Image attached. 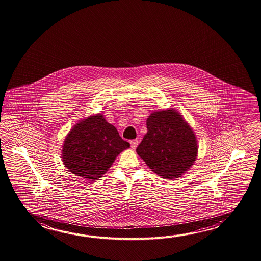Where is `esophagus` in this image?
<instances>
[{
  "mask_svg": "<svg viewBox=\"0 0 261 261\" xmlns=\"http://www.w3.org/2000/svg\"><path fill=\"white\" fill-rule=\"evenodd\" d=\"M129 143H130V145H132V148L135 149L137 147V145H138V140H132Z\"/></svg>",
  "mask_w": 261,
  "mask_h": 261,
  "instance_id": "34e87169",
  "label": "esophagus"
}]
</instances>
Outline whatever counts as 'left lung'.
<instances>
[{
  "label": "left lung",
  "mask_w": 261,
  "mask_h": 261,
  "mask_svg": "<svg viewBox=\"0 0 261 261\" xmlns=\"http://www.w3.org/2000/svg\"><path fill=\"white\" fill-rule=\"evenodd\" d=\"M146 128L136 152L156 175L174 180L194 165L198 140L193 128L175 108L152 112L146 119Z\"/></svg>",
  "instance_id": "1"
}]
</instances>
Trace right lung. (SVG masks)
Returning a JSON list of instances; mask_svg holds the SVG:
<instances>
[{
    "label": "right lung",
    "mask_w": 261,
    "mask_h": 261,
    "mask_svg": "<svg viewBox=\"0 0 261 261\" xmlns=\"http://www.w3.org/2000/svg\"><path fill=\"white\" fill-rule=\"evenodd\" d=\"M102 114L80 119L64 139L61 161L75 176L94 181L107 172L117 155L129 148Z\"/></svg>",
    "instance_id": "add662e5"
}]
</instances>
